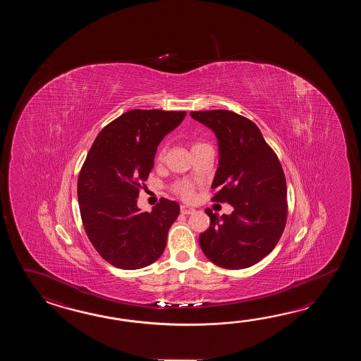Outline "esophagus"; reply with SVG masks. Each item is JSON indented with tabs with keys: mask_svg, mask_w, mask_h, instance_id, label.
<instances>
[{
	"mask_svg": "<svg viewBox=\"0 0 361 361\" xmlns=\"http://www.w3.org/2000/svg\"><path fill=\"white\" fill-rule=\"evenodd\" d=\"M195 212H196V210H195L193 207H185V205H182V207H180V213H182V214H193Z\"/></svg>",
	"mask_w": 361,
	"mask_h": 361,
	"instance_id": "obj_1",
	"label": "esophagus"
}]
</instances>
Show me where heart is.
<instances>
[{
    "mask_svg": "<svg viewBox=\"0 0 361 361\" xmlns=\"http://www.w3.org/2000/svg\"><path fill=\"white\" fill-rule=\"evenodd\" d=\"M200 145H202V143H193L192 148L200 146ZM159 159H162V152L159 154ZM174 192L179 195L182 199L191 200L193 195H195V187L188 180H179V182L174 184Z\"/></svg>",
    "mask_w": 361,
    "mask_h": 361,
    "instance_id": "1",
    "label": "heart"
}]
</instances>
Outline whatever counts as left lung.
Returning a JSON list of instances; mask_svg holds the SVG:
<instances>
[{"instance_id":"left-lung-1","label":"left lung","mask_w":361,"mask_h":361,"mask_svg":"<svg viewBox=\"0 0 361 361\" xmlns=\"http://www.w3.org/2000/svg\"><path fill=\"white\" fill-rule=\"evenodd\" d=\"M214 131L219 166L213 201L228 202L232 214L207 209L210 227L199 238L209 261L227 269L250 267L274 250L288 218L286 180L274 149L258 126L227 109L191 112Z\"/></svg>"}]
</instances>
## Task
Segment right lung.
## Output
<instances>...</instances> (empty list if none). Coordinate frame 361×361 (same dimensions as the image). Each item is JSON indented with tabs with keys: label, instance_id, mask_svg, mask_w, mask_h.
<instances>
[{
	"label": "right lung",
	"instance_id": "right-lung-1",
	"mask_svg": "<svg viewBox=\"0 0 361 361\" xmlns=\"http://www.w3.org/2000/svg\"><path fill=\"white\" fill-rule=\"evenodd\" d=\"M184 111L133 109L103 128L77 180L85 232L103 259L138 269L157 261L179 215L176 201L160 199L152 212L137 207L139 190L154 168L164 137L183 121Z\"/></svg>",
	"mask_w": 361,
	"mask_h": 361
}]
</instances>
